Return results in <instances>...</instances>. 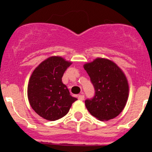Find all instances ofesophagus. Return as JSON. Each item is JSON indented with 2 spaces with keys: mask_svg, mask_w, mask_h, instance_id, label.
<instances>
[{
  "mask_svg": "<svg viewBox=\"0 0 152 152\" xmlns=\"http://www.w3.org/2000/svg\"><path fill=\"white\" fill-rule=\"evenodd\" d=\"M84 96L83 95V94H81L78 95V100H84Z\"/></svg>",
  "mask_w": 152,
  "mask_h": 152,
  "instance_id": "1",
  "label": "esophagus"
}]
</instances>
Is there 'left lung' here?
I'll return each instance as SVG.
<instances>
[{
	"label": "left lung",
	"mask_w": 152,
	"mask_h": 152,
	"mask_svg": "<svg viewBox=\"0 0 152 152\" xmlns=\"http://www.w3.org/2000/svg\"><path fill=\"white\" fill-rule=\"evenodd\" d=\"M94 87V96L85 100L93 116L101 121L116 117L123 110L129 97V84L126 75L116 63L96 58L84 64Z\"/></svg>",
	"instance_id": "left-lung-1"
}]
</instances>
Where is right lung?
Listing matches in <instances>:
<instances>
[{"mask_svg": "<svg viewBox=\"0 0 152 152\" xmlns=\"http://www.w3.org/2000/svg\"><path fill=\"white\" fill-rule=\"evenodd\" d=\"M72 64L61 56H51L35 68L29 80L27 96L33 110L43 119L55 121L64 116L77 98L70 95L61 77Z\"/></svg>", "mask_w": 152, "mask_h": 152, "instance_id": "1", "label": "right lung"}]
</instances>
